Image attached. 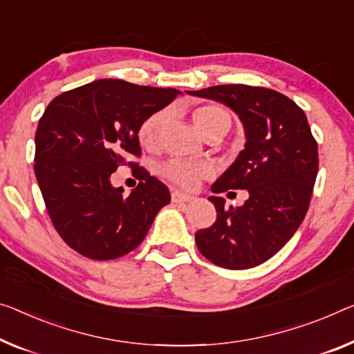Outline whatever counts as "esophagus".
<instances>
[{"label": "esophagus", "instance_id": "34e87169", "mask_svg": "<svg viewBox=\"0 0 354 354\" xmlns=\"http://www.w3.org/2000/svg\"><path fill=\"white\" fill-rule=\"evenodd\" d=\"M171 198H172V203H176V204H182V203H192V201L194 199L193 196H189V194H185V193H180V192H172Z\"/></svg>", "mask_w": 354, "mask_h": 354}]
</instances>
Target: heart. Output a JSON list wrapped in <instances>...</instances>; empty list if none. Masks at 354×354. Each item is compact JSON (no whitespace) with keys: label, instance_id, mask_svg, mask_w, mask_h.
Wrapping results in <instances>:
<instances>
[{"label":"heart","instance_id":"heart-1","mask_svg":"<svg viewBox=\"0 0 354 354\" xmlns=\"http://www.w3.org/2000/svg\"><path fill=\"white\" fill-rule=\"evenodd\" d=\"M167 120V112L158 111L151 113L149 118H145L144 123L140 124L138 138L139 142L144 147H155L158 142L161 129L165 127ZM193 122L198 128V131L204 136L214 134V133H227L230 131L232 118L231 113L226 111L225 107L216 106V104H205L196 109L193 112ZM210 169L207 166H196L189 165L187 161L182 160H172L166 162L161 167L162 177H166L167 180L178 185L182 188H192L199 180L201 177L209 176Z\"/></svg>","mask_w":354,"mask_h":354}]
</instances>
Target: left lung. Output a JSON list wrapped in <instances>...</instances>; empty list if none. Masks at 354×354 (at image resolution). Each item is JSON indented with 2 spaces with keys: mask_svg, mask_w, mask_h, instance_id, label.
<instances>
[{
  "mask_svg": "<svg viewBox=\"0 0 354 354\" xmlns=\"http://www.w3.org/2000/svg\"><path fill=\"white\" fill-rule=\"evenodd\" d=\"M188 95L220 101L245 128V149L212 193L247 189L241 207L210 196L216 221L196 232L201 254L225 269L263 264L292 237L306 216L318 174V144L306 113L279 91L252 85H216Z\"/></svg>",
  "mask_w": 354,
  "mask_h": 354,
  "instance_id": "1",
  "label": "left lung"
}]
</instances>
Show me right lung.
<instances>
[{
    "label": "right lung",
    "mask_w": 354,
    "mask_h": 354,
    "mask_svg": "<svg viewBox=\"0 0 354 354\" xmlns=\"http://www.w3.org/2000/svg\"><path fill=\"white\" fill-rule=\"evenodd\" d=\"M178 93L101 79L58 95L42 113L35 174L53 226L77 253L107 261L133 252L171 203L166 185L128 158L140 156V124ZM124 164L141 180L129 196L110 183Z\"/></svg>",
    "instance_id": "right-lung-1"
}]
</instances>
